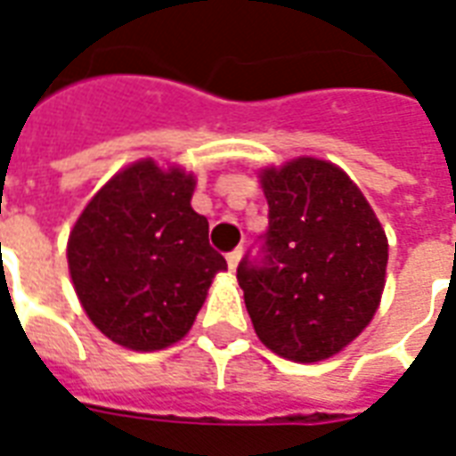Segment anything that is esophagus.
<instances>
[{
  "instance_id": "obj_1",
  "label": "esophagus",
  "mask_w": 456,
  "mask_h": 456,
  "mask_svg": "<svg viewBox=\"0 0 456 456\" xmlns=\"http://www.w3.org/2000/svg\"><path fill=\"white\" fill-rule=\"evenodd\" d=\"M239 261H241V248H234V251H229V254H227L229 268H237Z\"/></svg>"
}]
</instances>
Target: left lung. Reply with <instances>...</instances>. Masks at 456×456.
I'll return each mask as SVG.
<instances>
[{"mask_svg":"<svg viewBox=\"0 0 456 456\" xmlns=\"http://www.w3.org/2000/svg\"><path fill=\"white\" fill-rule=\"evenodd\" d=\"M261 185L268 229L237 266L244 303L271 352L320 362L371 322L388 241L362 190L327 160L264 170Z\"/></svg>","mask_w":456,"mask_h":456,"instance_id":"1","label":"left lung"}]
</instances>
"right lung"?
<instances>
[{"label":"right lung","instance_id":"obj_1","mask_svg":"<svg viewBox=\"0 0 456 456\" xmlns=\"http://www.w3.org/2000/svg\"><path fill=\"white\" fill-rule=\"evenodd\" d=\"M195 178L139 160L85 208L68 241L75 293L112 342L153 352L185 337L224 256L190 208Z\"/></svg>","mask_w":456,"mask_h":456}]
</instances>
